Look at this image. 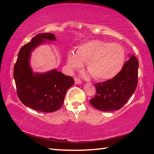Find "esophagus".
Here are the masks:
<instances>
[{
	"label": "esophagus",
	"instance_id": "esophagus-1",
	"mask_svg": "<svg viewBox=\"0 0 154 154\" xmlns=\"http://www.w3.org/2000/svg\"><path fill=\"white\" fill-rule=\"evenodd\" d=\"M75 84H80L81 83H82V81H81L79 78L77 77H75Z\"/></svg>",
	"mask_w": 154,
	"mask_h": 154
}]
</instances>
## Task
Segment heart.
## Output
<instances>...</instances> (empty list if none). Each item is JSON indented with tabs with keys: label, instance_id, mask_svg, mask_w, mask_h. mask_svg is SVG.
<instances>
[{
	"label": "heart",
	"instance_id": "heart-1",
	"mask_svg": "<svg viewBox=\"0 0 154 154\" xmlns=\"http://www.w3.org/2000/svg\"><path fill=\"white\" fill-rule=\"evenodd\" d=\"M124 61V49L120 45L98 39L82 44L75 54L70 52L68 55V64L71 69L85 62L88 71L98 81L113 79L120 72Z\"/></svg>",
	"mask_w": 154,
	"mask_h": 154
}]
</instances>
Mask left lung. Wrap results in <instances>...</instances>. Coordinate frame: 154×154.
<instances>
[{"mask_svg":"<svg viewBox=\"0 0 154 154\" xmlns=\"http://www.w3.org/2000/svg\"><path fill=\"white\" fill-rule=\"evenodd\" d=\"M138 68L139 61L134 55H131L116 77L106 82L95 83L96 94L90 100L91 105L102 111L121 109L136 90Z\"/></svg>","mask_w":154,"mask_h":154,"instance_id":"1","label":"left lung"}]
</instances>
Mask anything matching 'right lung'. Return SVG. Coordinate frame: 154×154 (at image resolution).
I'll use <instances>...</instances> for the list:
<instances>
[{
  "label": "right lung",
  "instance_id": "obj_1",
  "mask_svg": "<svg viewBox=\"0 0 154 154\" xmlns=\"http://www.w3.org/2000/svg\"><path fill=\"white\" fill-rule=\"evenodd\" d=\"M45 40L56 41L54 34L41 33L23 45L18 54L14 77L18 98L24 105L42 112H54L61 107L66 92L74 79L56 69L45 73H33L29 64L31 51Z\"/></svg>",
  "mask_w": 154,
  "mask_h": 154
}]
</instances>
